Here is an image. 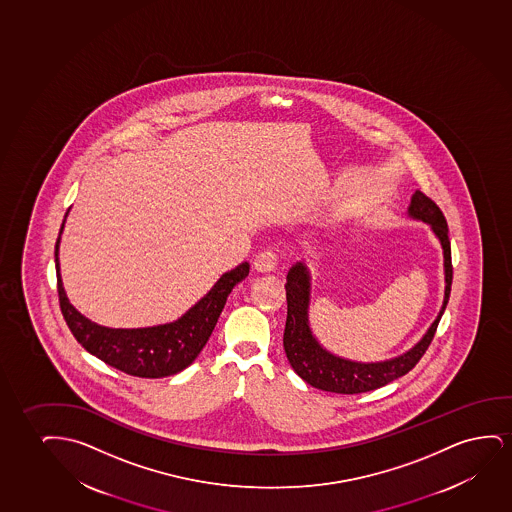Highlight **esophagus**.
<instances>
[{"label": "esophagus", "instance_id": "obj_1", "mask_svg": "<svg viewBox=\"0 0 512 512\" xmlns=\"http://www.w3.org/2000/svg\"><path fill=\"white\" fill-rule=\"evenodd\" d=\"M276 266H278V255L271 252V250L259 253V255L255 257V260H253V267H255L259 273H271Z\"/></svg>", "mask_w": 512, "mask_h": 512}]
</instances>
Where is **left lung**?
I'll use <instances>...</instances> for the list:
<instances>
[{
    "instance_id": "8db88e82",
    "label": "left lung",
    "mask_w": 512,
    "mask_h": 512,
    "mask_svg": "<svg viewBox=\"0 0 512 512\" xmlns=\"http://www.w3.org/2000/svg\"><path fill=\"white\" fill-rule=\"evenodd\" d=\"M406 217L427 224L441 245L444 299L434 322L413 348L400 353L397 357L378 360V362H358V360L336 355L318 341V337L311 329V322H309L311 271L304 260H299L290 267L287 283H285L287 323H285V334H283V346L292 369L308 385L315 386L323 392L346 393V395L371 392L411 371L427 351L428 344L432 343L437 325L441 322L444 309L448 306L451 281H453L448 224L439 206L420 190H414L411 203L407 206Z\"/></svg>"
}]
</instances>
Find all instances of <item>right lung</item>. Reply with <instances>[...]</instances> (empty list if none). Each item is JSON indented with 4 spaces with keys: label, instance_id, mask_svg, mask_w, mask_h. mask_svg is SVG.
Listing matches in <instances>:
<instances>
[{
    "label": "right lung",
    "instance_id": "right-lung-1",
    "mask_svg": "<svg viewBox=\"0 0 512 512\" xmlns=\"http://www.w3.org/2000/svg\"><path fill=\"white\" fill-rule=\"evenodd\" d=\"M68 213L64 215L57 238L56 273L61 311L71 334L91 355L131 376L166 378L187 369L201 353L204 344L208 343L227 297L231 294L232 288L248 276L250 264L241 262L239 266L222 274L217 283L210 288V292L201 297L175 322L140 329H112L92 322L87 316L82 315L71 304L64 290L59 264V245Z\"/></svg>",
    "mask_w": 512,
    "mask_h": 512
}]
</instances>
